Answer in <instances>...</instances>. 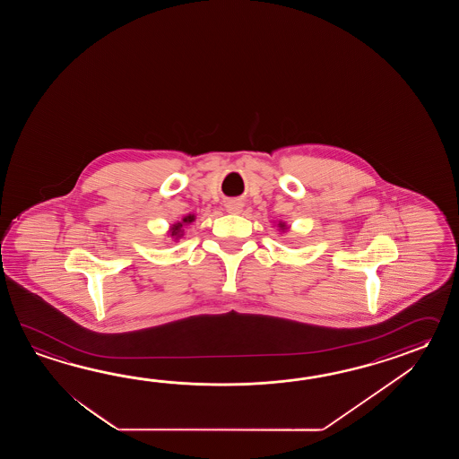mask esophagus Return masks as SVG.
Masks as SVG:
<instances>
[{
	"mask_svg": "<svg viewBox=\"0 0 459 459\" xmlns=\"http://www.w3.org/2000/svg\"><path fill=\"white\" fill-rule=\"evenodd\" d=\"M226 210H228L230 213H239V212L243 210V204H241L239 200H230V202L226 204Z\"/></svg>",
	"mask_w": 459,
	"mask_h": 459,
	"instance_id": "esophagus-1",
	"label": "esophagus"
}]
</instances>
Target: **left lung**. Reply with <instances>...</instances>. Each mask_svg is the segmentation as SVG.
Masks as SVG:
<instances>
[{
	"instance_id": "1",
	"label": "left lung",
	"mask_w": 459,
	"mask_h": 459,
	"mask_svg": "<svg viewBox=\"0 0 459 459\" xmlns=\"http://www.w3.org/2000/svg\"><path fill=\"white\" fill-rule=\"evenodd\" d=\"M279 226H281V230H285V225H283V223H279Z\"/></svg>"
}]
</instances>
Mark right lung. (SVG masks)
Wrapping results in <instances>:
<instances>
[{
	"label": "right lung",
	"mask_w": 459,
	"mask_h": 459,
	"mask_svg": "<svg viewBox=\"0 0 459 459\" xmlns=\"http://www.w3.org/2000/svg\"><path fill=\"white\" fill-rule=\"evenodd\" d=\"M194 220H195V216L194 215L186 216V218L182 220V223H176V225L170 228V236H172V238H176V239H178V238L182 236V226L192 223Z\"/></svg>",
	"instance_id": "add662e5"
}]
</instances>
